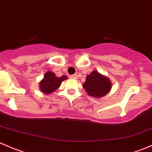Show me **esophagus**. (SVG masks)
Listing matches in <instances>:
<instances>
[{"instance_id":"esophagus-1","label":"esophagus","mask_w":152,"mask_h":152,"mask_svg":"<svg viewBox=\"0 0 152 152\" xmlns=\"http://www.w3.org/2000/svg\"><path fill=\"white\" fill-rule=\"evenodd\" d=\"M70 77L71 78V79H77V74H73L72 75V76H70Z\"/></svg>"}]
</instances>
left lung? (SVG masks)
<instances>
[{
  "label": "left lung",
  "instance_id": "obj_1",
  "mask_svg": "<svg viewBox=\"0 0 152 152\" xmlns=\"http://www.w3.org/2000/svg\"><path fill=\"white\" fill-rule=\"evenodd\" d=\"M83 87L89 96L100 98L111 91L112 84L107 76L95 70L87 75Z\"/></svg>",
  "mask_w": 152,
  "mask_h": 152
}]
</instances>
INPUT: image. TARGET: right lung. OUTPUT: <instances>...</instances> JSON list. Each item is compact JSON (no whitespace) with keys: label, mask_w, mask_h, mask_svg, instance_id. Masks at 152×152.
I'll return each instance as SVG.
<instances>
[{"label":"right lung","mask_w":152,"mask_h":152,"mask_svg":"<svg viewBox=\"0 0 152 152\" xmlns=\"http://www.w3.org/2000/svg\"><path fill=\"white\" fill-rule=\"evenodd\" d=\"M66 79H68V77L65 75L57 77L53 72L47 71L44 74V79L39 83L40 90L45 95H49L58 89L62 82Z\"/></svg>","instance_id":"obj_1"}]
</instances>
